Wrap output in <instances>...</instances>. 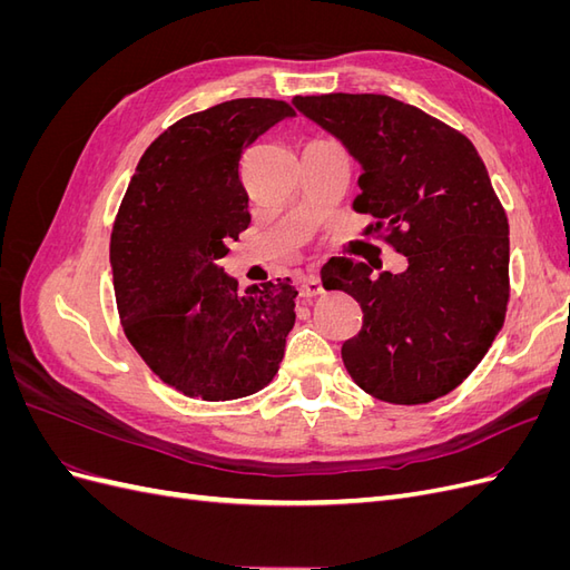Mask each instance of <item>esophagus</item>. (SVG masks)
<instances>
[{
  "instance_id": "34e87169",
  "label": "esophagus",
  "mask_w": 570,
  "mask_h": 570,
  "mask_svg": "<svg viewBox=\"0 0 570 570\" xmlns=\"http://www.w3.org/2000/svg\"><path fill=\"white\" fill-rule=\"evenodd\" d=\"M299 295L304 299H314V297H321L323 295V285H321V278L316 271H308L304 273L299 278Z\"/></svg>"
}]
</instances>
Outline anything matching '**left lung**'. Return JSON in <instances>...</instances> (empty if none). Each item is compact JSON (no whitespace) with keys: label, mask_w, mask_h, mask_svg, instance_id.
Here are the masks:
<instances>
[{"label":"left lung","mask_w":570,"mask_h":570,"mask_svg":"<svg viewBox=\"0 0 570 570\" xmlns=\"http://www.w3.org/2000/svg\"><path fill=\"white\" fill-rule=\"evenodd\" d=\"M364 166L356 214L404 254V273L333 258L325 289L364 312L342 344L354 383L390 404H428L456 390L492 347L507 318L509 218L478 149L440 118L387 95L295 97Z\"/></svg>","instance_id":"1"}]
</instances>
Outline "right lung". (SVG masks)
<instances>
[{"label": "right lung", "instance_id": "add662e5", "mask_svg": "<svg viewBox=\"0 0 570 570\" xmlns=\"http://www.w3.org/2000/svg\"><path fill=\"white\" fill-rule=\"evenodd\" d=\"M295 116L281 99H230L166 128L137 164L111 230L118 318L145 364L185 396L230 402L264 390L295 325L289 278L249 287L218 264L249 226L239 159Z\"/></svg>", "mask_w": 570, "mask_h": 570}]
</instances>
